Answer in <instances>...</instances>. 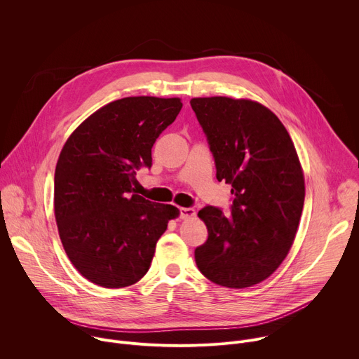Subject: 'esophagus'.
Returning a JSON list of instances; mask_svg holds the SVG:
<instances>
[{
  "mask_svg": "<svg viewBox=\"0 0 359 359\" xmlns=\"http://www.w3.org/2000/svg\"><path fill=\"white\" fill-rule=\"evenodd\" d=\"M196 216V210L193 208H182L180 209V217L182 219H191Z\"/></svg>",
  "mask_w": 359,
  "mask_h": 359,
  "instance_id": "esophagus-1",
  "label": "esophagus"
}]
</instances>
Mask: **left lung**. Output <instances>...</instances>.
I'll use <instances>...</instances> for the list:
<instances>
[{"instance_id":"8db88e82","label":"left lung","mask_w":359,"mask_h":359,"mask_svg":"<svg viewBox=\"0 0 359 359\" xmlns=\"http://www.w3.org/2000/svg\"><path fill=\"white\" fill-rule=\"evenodd\" d=\"M208 136L216 177L231 184V217L198 212L209 238L194 250L200 273L215 284L247 288L269 278L294 243L305 183L295 146L281 121L251 99L193 97Z\"/></svg>"}]
</instances>
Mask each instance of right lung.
Returning <instances> with one entry per match:
<instances>
[{"label": "right lung", "mask_w": 359, "mask_h": 359, "mask_svg": "<svg viewBox=\"0 0 359 359\" xmlns=\"http://www.w3.org/2000/svg\"><path fill=\"white\" fill-rule=\"evenodd\" d=\"M180 97L129 96L102 107L65 142L55 168L54 210L64 250L90 283L122 288L149 270L179 209L136 194V170L175 122Z\"/></svg>", "instance_id": "right-lung-1"}]
</instances>
